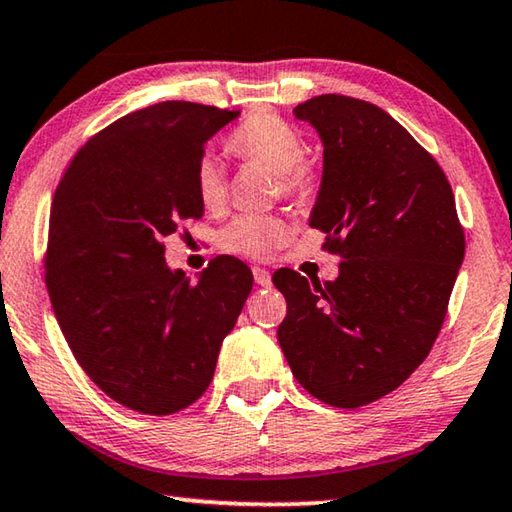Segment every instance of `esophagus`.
<instances>
[{"label":"esophagus","mask_w":512,"mask_h":512,"mask_svg":"<svg viewBox=\"0 0 512 512\" xmlns=\"http://www.w3.org/2000/svg\"><path fill=\"white\" fill-rule=\"evenodd\" d=\"M254 281L258 285H263V288H267V285H272V274L263 270V267H254Z\"/></svg>","instance_id":"obj_1"}]
</instances>
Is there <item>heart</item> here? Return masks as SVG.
Wrapping results in <instances>:
<instances>
[{
    "label": "heart",
    "instance_id": "1",
    "mask_svg": "<svg viewBox=\"0 0 512 512\" xmlns=\"http://www.w3.org/2000/svg\"><path fill=\"white\" fill-rule=\"evenodd\" d=\"M227 148L242 161H254L276 175V184L285 197L308 200L319 188V170L303 159L306 141L301 132L283 116L270 112L251 114L227 139ZM195 195L202 209L220 211L227 202V177L220 161L202 155L193 170ZM290 238L288 222L279 215H236L218 233L224 251L256 261H265Z\"/></svg>",
    "mask_w": 512,
    "mask_h": 512
}]
</instances>
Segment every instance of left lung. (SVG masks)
Returning a JSON list of instances; mask_svg holds the SVG:
<instances>
[{
    "label": "left lung",
    "mask_w": 512,
    "mask_h": 512,
    "mask_svg": "<svg viewBox=\"0 0 512 512\" xmlns=\"http://www.w3.org/2000/svg\"><path fill=\"white\" fill-rule=\"evenodd\" d=\"M294 116L324 143L310 227L342 263L326 283L288 267L272 276L288 301L276 335L303 389L355 409L398 389L432 351L465 236L441 166L378 105L321 94Z\"/></svg>",
    "instance_id": "obj_1"
}]
</instances>
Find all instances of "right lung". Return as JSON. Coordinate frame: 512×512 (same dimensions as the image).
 <instances>
[{
    "instance_id": "obj_1",
    "label": "right lung",
    "mask_w": 512,
    "mask_h": 512,
    "mask_svg": "<svg viewBox=\"0 0 512 512\" xmlns=\"http://www.w3.org/2000/svg\"><path fill=\"white\" fill-rule=\"evenodd\" d=\"M238 110L166 101L94 134L71 159L49 218L47 290L71 353L119 405L168 416L202 396L254 285L233 256L197 281L164 238L202 218L193 170Z\"/></svg>"
}]
</instances>
